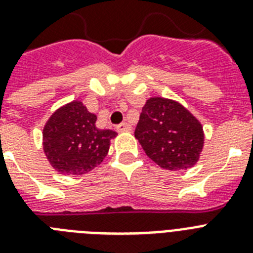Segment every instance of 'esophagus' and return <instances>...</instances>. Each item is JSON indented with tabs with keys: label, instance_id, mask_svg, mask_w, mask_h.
<instances>
[{
	"label": "esophagus",
	"instance_id": "obj_1",
	"mask_svg": "<svg viewBox=\"0 0 253 253\" xmlns=\"http://www.w3.org/2000/svg\"><path fill=\"white\" fill-rule=\"evenodd\" d=\"M116 129H118V131H129L131 130V126L128 124V123H122V124H119L118 126H116Z\"/></svg>",
	"mask_w": 253,
	"mask_h": 253
}]
</instances>
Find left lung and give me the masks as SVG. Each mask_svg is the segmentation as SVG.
Wrapping results in <instances>:
<instances>
[{"label":"left lung","instance_id":"left-lung-1","mask_svg":"<svg viewBox=\"0 0 253 253\" xmlns=\"http://www.w3.org/2000/svg\"><path fill=\"white\" fill-rule=\"evenodd\" d=\"M134 137L146 155L166 170H187L200 160L204 126L178 101L151 97L142 107Z\"/></svg>","mask_w":253,"mask_h":253}]
</instances>
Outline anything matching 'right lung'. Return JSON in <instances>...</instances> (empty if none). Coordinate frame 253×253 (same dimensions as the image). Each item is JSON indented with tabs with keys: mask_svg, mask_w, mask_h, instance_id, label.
<instances>
[{
	"mask_svg": "<svg viewBox=\"0 0 253 253\" xmlns=\"http://www.w3.org/2000/svg\"><path fill=\"white\" fill-rule=\"evenodd\" d=\"M97 116L79 100L56 110L43 126V152L64 175H82L103 161L118 133L96 126Z\"/></svg>",
	"mask_w": 253,
	"mask_h": 253,
	"instance_id": "1",
	"label": "right lung"
}]
</instances>
